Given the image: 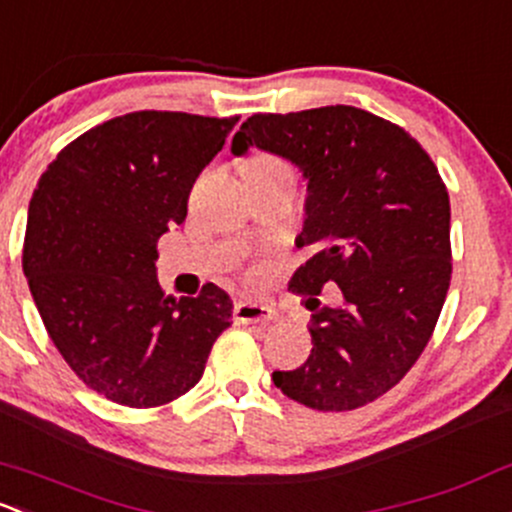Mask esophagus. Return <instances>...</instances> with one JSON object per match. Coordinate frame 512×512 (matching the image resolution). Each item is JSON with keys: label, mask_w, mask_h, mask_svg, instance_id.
<instances>
[{"label": "esophagus", "mask_w": 512, "mask_h": 512, "mask_svg": "<svg viewBox=\"0 0 512 512\" xmlns=\"http://www.w3.org/2000/svg\"><path fill=\"white\" fill-rule=\"evenodd\" d=\"M233 319L238 324H267V321L277 319V311L270 304H262V301L242 299L235 304Z\"/></svg>", "instance_id": "1"}]
</instances>
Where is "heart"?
Wrapping results in <instances>:
<instances>
[{"label":"heart","instance_id":"heart-1","mask_svg":"<svg viewBox=\"0 0 512 512\" xmlns=\"http://www.w3.org/2000/svg\"><path fill=\"white\" fill-rule=\"evenodd\" d=\"M272 166H284V164L272 157H257L250 161V166H247V169H272Z\"/></svg>","mask_w":512,"mask_h":512}]
</instances>
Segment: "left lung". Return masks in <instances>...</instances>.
I'll return each mask as SVG.
<instances>
[{"mask_svg": "<svg viewBox=\"0 0 512 512\" xmlns=\"http://www.w3.org/2000/svg\"><path fill=\"white\" fill-rule=\"evenodd\" d=\"M287 159L304 176L299 245L314 255L292 277L311 314V355L274 370L279 390L321 412L378 400L427 346L451 279L449 193L402 127L351 105L252 115L233 137ZM324 283L342 304L321 307Z\"/></svg>", "mask_w": 512, "mask_h": 512, "instance_id": "obj_1", "label": "left lung"}]
</instances>
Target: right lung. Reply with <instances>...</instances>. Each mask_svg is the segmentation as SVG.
<instances>
[{
	"instance_id": "right-lung-1",
	"label": "right lung",
	"mask_w": 512,
	"mask_h": 512,
	"mask_svg": "<svg viewBox=\"0 0 512 512\" xmlns=\"http://www.w3.org/2000/svg\"><path fill=\"white\" fill-rule=\"evenodd\" d=\"M238 117L129 112L68 144L29 203L24 274L73 373L117 405L157 407L201 380L233 301L215 284L164 297L157 242Z\"/></svg>"
}]
</instances>
